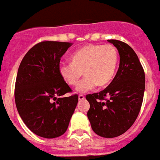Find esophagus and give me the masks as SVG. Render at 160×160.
Returning a JSON list of instances; mask_svg holds the SVG:
<instances>
[{"label":"esophagus","instance_id":"34e87169","mask_svg":"<svg viewBox=\"0 0 160 160\" xmlns=\"http://www.w3.org/2000/svg\"><path fill=\"white\" fill-rule=\"evenodd\" d=\"M84 98H85V97H84L83 95H79V96H78V99H79V100H83Z\"/></svg>","mask_w":160,"mask_h":160}]
</instances>
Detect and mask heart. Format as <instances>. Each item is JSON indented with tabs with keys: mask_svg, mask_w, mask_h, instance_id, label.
Returning a JSON list of instances; mask_svg holds the SVG:
<instances>
[{
	"mask_svg": "<svg viewBox=\"0 0 160 160\" xmlns=\"http://www.w3.org/2000/svg\"><path fill=\"white\" fill-rule=\"evenodd\" d=\"M71 62L60 63L61 78L68 85L76 86L82 72L85 78L79 82L76 92H87L97 85L104 87L112 80L118 65L119 54L112 45H86L71 54Z\"/></svg>",
	"mask_w": 160,
	"mask_h": 160,
	"instance_id": "b5f03b06",
	"label": "heart"
}]
</instances>
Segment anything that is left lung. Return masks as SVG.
<instances>
[{"label":"left lung","instance_id":"1","mask_svg":"<svg viewBox=\"0 0 160 160\" xmlns=\"http://www.w3.org/2000/svg\"><path fill=\"white\" fill-rule=\"evenodd\" d=\"M108 42L117 48L119 68L111 83L102 92L86 96L87 116L97 135L112 138L122 135L135 122L142 107L145 76L137 53L128 44L116 39Z\"/></svg>","mask_w":160,"mask_h":160}]
</instances>
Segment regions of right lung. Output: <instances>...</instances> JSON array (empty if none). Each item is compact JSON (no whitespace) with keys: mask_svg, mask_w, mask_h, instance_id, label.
I'll list each match as a JSON object with an SVG mask.
<instances>
[{"mask_svg":"<svg viewBox=\"0 0 160 160\" xmlns=\"http://www.w3.org/2000/svg\"><path fill=\"white\" fill-rule=\"evenodd\" d=\"M71 45L43 41L32 48L20 63L15 100L22 122L35 135L55 138L66 132L78 102V95L59 74L61 58ZM56 100L52 102V99Z\"/></svg>","mask_w":160,"mask_h":160,"instance_id":"right-lung-1","label":"right lung"}]
</instances>
